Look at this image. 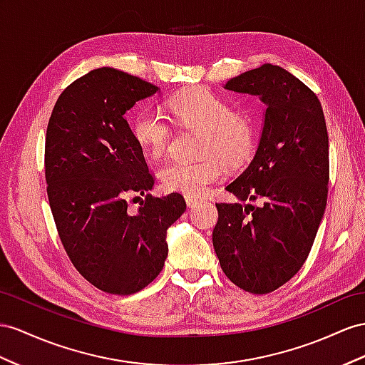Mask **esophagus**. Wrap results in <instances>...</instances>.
<instances>
[{
    "label": "esophagus",
    "instance_id": "esophagus-1",
    "mask_svg": "<svg viewBox=\"0 0 365 365\" xmlns=\"http://www.w3.org/2000/svg\"><path fill=\"white\" fill-rule=\"evenodd\" d=\"M186 205H188L190 208H197L200 205L199 199H192V197H186Z\"/></svg>",
    "mask_w": 365,
    "mask_h": 365
}]
</instances>
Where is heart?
I'll return each mask as SVG.
<instances>
[{"label":"heart","instance_id":"1","mask_svg":"<svg viewBox=\"0 0 365 365\" xmlns=\"http://www.w3.org/2000/svg\"><path fill=\"white\" fill-rule=\"evenodd\" d=\"M166 112L175 125L202 129L197 162H168L160 170L162 185L171 192L199 199L223 175V166L244 163L256 143V125L247 112L232 110L230 103L207 88L186 89L166 101ZM133 134L142 151L151 158L165 155L173 129L168 118L154 109L140 110L134 118ZM218 158L216 159L215 157Z\"/></svg>","mask_w":365,"mask_h":365}]
</instances>
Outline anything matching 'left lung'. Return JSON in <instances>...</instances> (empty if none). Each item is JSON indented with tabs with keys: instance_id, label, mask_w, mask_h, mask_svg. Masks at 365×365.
<instances>
[{
	"instance_id": "8db88e82",
	"label": "left lung",
	"mask_w": 365,
	"mask_h": 365,
	"mask_svg": "<svg viewBox=\"0 0 365 365\" xmlns=\"http://www.w3.org/2000/svg\"><path fill=\"white\" fill-rule=\"evenodd\" d=\"M225 89L267 106L256 155L227 186L261 205L216 203L212 245L232 284L265 294L288 282L313 247L329 194V134L316 93L280 66L265 63Z\"/></svg>"
}]
</instances>
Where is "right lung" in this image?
Segmentation results:
<instances>
[{
	"instance_id": "obj_1",
	"label": "right lung",
	"mask_w": 365,
	"mask_h": 365,
	"mask_svg": "<svg viewBox=\"0 0 365 365\" xmlns=\"http://www.w3.org/2000/svg\"><path fill=\"white\" fill-rule=\"evenodd\" d=\"M155 92L130 73L93 69L61 92L46 130L44 174L61 244L78 273L110 294L153 282L168 256L166 230L186 210L179 192L146 194L154 175L125 118ZM134 195L145 199L130 212Z\"/></svg>"
}]
</instances>
